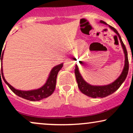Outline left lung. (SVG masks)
I'll list each match as a JSON object with an SVG mask.
<instances>
[{
	"mask_svg": "<svg viewBox=\"0 0 133 133\" xmlns=\"http://www.w3.org/2000/svg\"><path fill=\"white\" fill-rule=\"evenodd\" d=\"M101 23L103 24H107L106 22H104L103 21H100ZM109 27L114 30V32L117 34L118 36L119 39L121 44L122 47H123V51L124 52L125 56V64L124 67L123 69V71L122 72L121 74L119 77L117 78L115 81L110 84L106 85V86H91L88 83L84 80L82 77L79 73L78 67L77 65H76L75 70H74V73H75L76 81H77V85H78V88L79 90L81 92L84 94L85 95L89 96L93 98H96V97H104L106 96L110 95L112 93L115 92L116 90L119 89V88L121 86L123 82L124 81L127 77L128 71H129V61H128V52L127 50H126V47H125L124 43H123V41H122L121 37L120 35L119 34L118 32L117 31L115 28L109 25Z\"/></svg>",
	"mask_w": 133,
	"mask_h": 133,
	"instance_id": "8db88e82",
	"label": "left lung"
}]
</instances>
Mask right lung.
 Segmentation results:
<instances>
[{
	"mask_svg": "<svg viewBox=\"0 0 133 133\" xmlns=\"http://www.w3.org/2000/svg\"><path fill=\"white\" fill-rule=\"evenodd\" d=\"M0 62L1 61V70L0 71V77L1 79V76L4 79V82L7 84V86L10 88L12 92L17 95L19 97H22V98L27 99L32 101H40L42 99L46 98L49 97L52 94L53 92L54 91L55 88H56V79H57V74L59 71H60L61 69L62 68L63 64H61L56 65L54 68H53L51 70V73H50L48 79H47L46 83L43 86L41 87V88L36 90H31V91H21V90L16 89L14 88L11 85L6 81V80L4 78V74H3V69H2V58L3 55H4V51L0 52ZM2 55H1V54ZM1 59H0V57ZM1 76H0V74Z\"/></svg>",
	"mask_w": 133,
	"mask_h": 133,
	"instance_id": "add662e5",
	"label": "right lung"
}]
</instances>
